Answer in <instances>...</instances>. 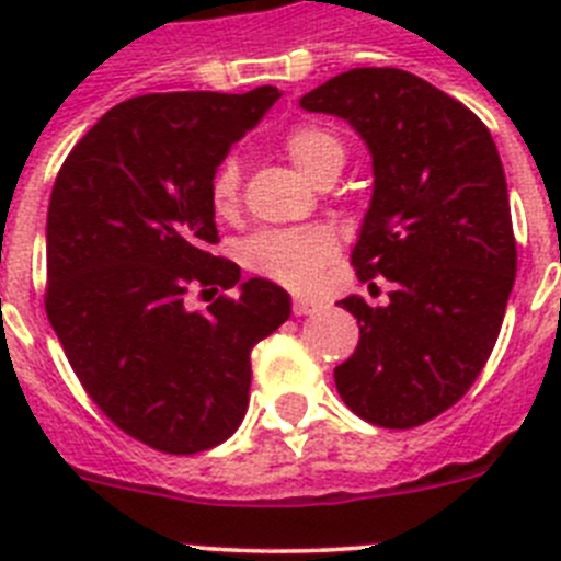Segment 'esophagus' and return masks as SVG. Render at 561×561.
Wrapping results in <instances>:
<instances>
[{
  "label": "esophagus",
  "mask_w": 561,
  "mask_h": 561,
  "mask_svg": "<svg viewBox=\"0 0 561 561\" xmlns=\"http://www.w3.org/2000/svg\"><path fill=\"white\" fill-rule=\"evenodd\" d=\"M317 309H320V304H317V300H311V297H295V300H291V311H295L297 317L314 314Z\"/></svg>",
  "instance_id": "esophagus-1"
}]
</instances>
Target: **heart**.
I'll list each match as a JSON object with an SVG mask.
<instances>
[{
  "label": "heart",
  "instance_id": "1",
  "mask_svg": "<svg viewBox=\"0 0 561 561\" xmlns=\"http://www.w3.org/2000/svg\"><path fill=\"white\" fill-rule=\"evenodd\" d=\"M289 160L309 176L320 182L331 173H340L345 165V146L331 128L297 126L284 140ZM241 187V165L236 157H227L210 182L213 210L230 216L238 205ZM336 241L329 230L309 227V230H266L252 236L244 244V261L250 270L272 277L291 289H311L323 277L325 266L334 257Z\"/></svg>",
  "mask_w": 561,
  "mask_h": 561
}]
</instances>
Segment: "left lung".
I'll use <instances>...</instances> for the list:
<instances>
[{
	"instance_id": "left-lung-1",
	"label": "left lung",
	"mask_w": 561,
	"mask_h": 561,
	"mask_svg": "<svg viewBox=\"0 0 561 561\" xmlns=\"http://www.w3.org/2000/svg\"><path fill=\"white\" fill-rule=\"evenodd\" d=\"M370 151L374 191L351 261L393 280L388 306L340 300L359 345L334 368L359 419L410 430L472 388L517 275L508 187L489 128L463 103L393 67L348 69L300 98Z\"/></svg>"
}]
</instances>
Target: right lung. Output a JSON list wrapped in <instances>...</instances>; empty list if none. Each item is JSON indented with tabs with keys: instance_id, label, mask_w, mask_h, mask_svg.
Masks as SVG:
<instances>
[{
	"instance_id": "right-lung-1",
	"label": "right lung",
	"mask_w": 561,
	"mask_h": 561,
	"mask_svg": "<svg viewBox=\"0 0 561 561\" xmlns=\"http://www.w3.org/2000/svg\"><path fill=\"white\" fill-rule=\"evenodd\" d=\"M277 87L160 92L108 108L61 165L47 210V317L108 419L148 447L193 455L230 438L250 401V351L291 297L216 257L210 182ZM238 288L191 312V288Z\"/></svg>"
}]
</instances>
